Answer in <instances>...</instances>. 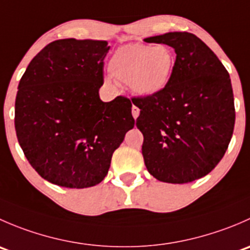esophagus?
I'll return each mask as SVG.
<instances>
[{
  "instance_id": "obj_1",
  "label": "esophagus",
  "mask_w": 250,
  "mask_h": 250,
  "mask_svg": "<svg viewBox=\"0 0 250 250\" xmlns=\"http://www.w3.org/2000/svg\"><path fill=\"white\" fill-rule=\"evenodd\" d=\"M139 113H140L139 107L135 106V105H133V107H132V115H133V117L137 118L138 116H139Z\"/></svg>"
}]
</instances>
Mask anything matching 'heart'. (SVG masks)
Masks as SVG:
<instances>
[{"mask_svg": "<svg viewBox=\"0 0 250 250\" xmlns=\"http://www.w3.org/2000/svg\"><path fill=\"white\" fill-rule=\"evenodd\" d=\"M174 66L175 55L166 44H125L113 53L109 62L112 77L129 84L133 92L144 97L157 94L166 88ZM106 81L110 82L111 77Z\"/></svg>", "mask_w": 250, "mask_h": 250, "instance_id": "heart-1", "label": "heart"}]
</instances>
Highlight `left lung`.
<instances>
[{
  "label": "left lung",
  "mask_w": 250,
  "mask_h": 250,
  "mask_svg": "<svg viewBox=\"0 0 250 250\" xmlns=\"http://www.w3.org/2000/svg\"><path fill=\"white\" fill-rule=\"evenodd\" d=\"M175 50V66L160 93L132 98L140 109L144 162L157 180L186 184L202 178L225 155L234 127V103L228 70L213 50L190 32L144 40Z\"/></svg>",
  "instance_id": "1"
}]
</instances>
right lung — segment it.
<instances>
[{
    "instance_id": "right-lung-1",
    "label": "right lung",
    "mask_w": 250,
    "mask_h": 250,
    "mask_svg": "<svg viewBox=\"0 0 250 250\" xmlns=\"http://www.w3.org/2000/svg\"><path fill=\"white\" fill-rule=\"evenodd\" d=\"M110 46L57 40L30 62L18 85L17 138L30 165L55 185L84 188L104 180L112 153L134 127L132 103H104V59Z\"/></svg>"
}]
</instances>
